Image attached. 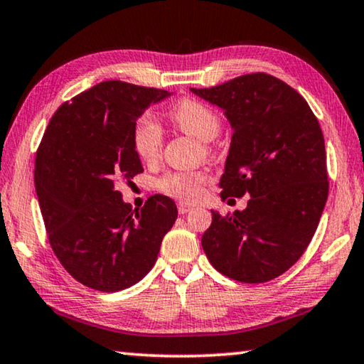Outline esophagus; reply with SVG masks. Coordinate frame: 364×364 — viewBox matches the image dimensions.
I'll return each mask as SVG.
<instances>
[{"label": "esophagus", "instance_id": "obj_1", "mask_svg": "<svg viewBox=\"0 0 364 364\" xmlns=\"http://www.w3.org/2000/svg\"><path fill=\"white\" fill-rule=\"evenodd\" d=\"M177 208H178V213H181V215H187L193 207H192V205H188V203H178Z\"/></svg>", "mask_w": 364, "mask_h": 364}]
</instances>
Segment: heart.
Returning a JSON list of instances; mask_svg holds the SVG:
<instances>
[{
	"label": "heart",
	"instance_id": "obj_1",
	"mask_svg": "<svg viewBox=\"0 0 364 364\" xmlns=\"http://www.w3.org/2000/svg\"><path fill=\"white\" fill-rule=\"evenodd\" d=\"M172 123L183 133L200 143H210L217 138L221 128L218 114L207 105L195 100H182L171 109ZM162 131L151 117H141L133 128V149L143 161H154L159 156ZM208 177L203 172L171 173L159 183L161 191L182 202H197L203 193Z\"/></svg>",
	"mask_w": 364,
	"mask_h": 364
}]
</instances>
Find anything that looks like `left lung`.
<instances>
[{
    "mask_svg": "<svg viewBox=\"0 0 364 364\" xmlns=\"http://www.w3.org/2000/svg\"><path fill=\"white\" fill-rule=\"evenodd\" d=\"M191 92L218 107L233 131L220 197H251L228 217L212 210L205 255L235 281H271L307 250L328 197L318 121L292 87L267 73Z\"/></svg>",
    "mask_w": 364,
    "mask_h": 364,
    "instance_id": "8db88e82",
    "label": "left lung"
}]
</instances>
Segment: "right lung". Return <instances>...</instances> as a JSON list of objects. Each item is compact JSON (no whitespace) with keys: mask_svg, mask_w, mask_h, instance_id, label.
<instances>
[{"mask_svg":"<svg viewBox=\"0 0 364 364\" xmlns=\"http://www.w3.org/2000/svg\"><path fill=\"white\" fill-rule=\"evenodd\" d=\"M171 95L119 80L97 83L57 109L41 141L34 183L49 243L67 272L95 291L139 282L177 218L166 195H152L139 210L117 188L143 172L134 123Z\"/></svg>","mask_w":364,"mask_h":364,"instance_id":"right-lung-1","label":"right lung"}]
</instances>
